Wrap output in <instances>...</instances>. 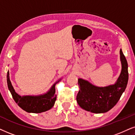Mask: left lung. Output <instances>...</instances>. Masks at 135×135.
Here are the masks:
<instances>
[{
    "label": "left lung",
    "mask_w": 135,
    "mask_h": 135,
    "mask_svg": "<svg viewBox=\"0 0 135 135\" xmlns=\"http://www.w3.org/2000/svg\"><path fill=\"white\" fill-rule=\"evenodd\" d=\"M120 59L122 72L115 84L106 87H98L86 80L78 79L80 90L76 95V102L81 108L95 113H105L117 103L128 81V63L122 49Z\"/></svg>",
    "instance_id": "1"
}]
</instances>
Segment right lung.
<instances>
[{
    "mask_svg": "<svg viewBox=\"0 0 135 135\" xmlns=\"http://www.w3.org/2000/svg\"><path fill=\"white\" fill-rule=\"evenodd\" d=\"M8 88L11 91L13 100L22 109L28 113H38L46 112L52 108L57 99L55 94V83L47 93L40 96H23L18 95L13 89L9 78V72L7 75Z\"/></svg>",
    "mask_w": 135,
    "mask_h": 135,
    "instance_id": "1",
    "label": "right lung"
}]
</instances>
